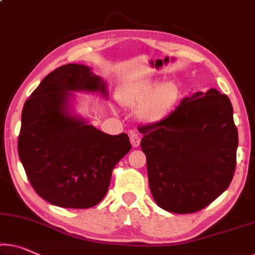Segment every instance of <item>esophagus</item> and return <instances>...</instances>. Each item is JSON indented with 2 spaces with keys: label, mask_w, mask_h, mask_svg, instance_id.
<instances>
[{
  "label": "esophagus",
  "mask_w": 255,
  "mask_h": 255,
  "mask_svg": "<svg viewBox=\"0 0 255 255\" xmlns=\"http://www.w3.org/2000/svg\"><path fill=\"white\" fill-rule=\"evenodd\" d=\"M130 141H131V144L133 147H138L140 144V136L136 134V133H132L130 135Z\"/></svg>",
  "instance_id": "esophagus-1"
}]
</instances>
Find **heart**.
<instances>
[{"instance_id":"heart-1","label":"heart","mask_w":255,"mask_h":255,"mask_svg":"<svg viewBox=\"0 0 255 255\" xmlns=\"http://www.w3.org/2000/svg\"><path fill=\"white\" fill-rule=\"evenodd\" d=\"M179 90L172 81L160 83L157 77L142 78L128 84L120 93L121 104L136 108V116L148 123L163 120L174 107L178 100Z\"/></svg>"}]
</instances>
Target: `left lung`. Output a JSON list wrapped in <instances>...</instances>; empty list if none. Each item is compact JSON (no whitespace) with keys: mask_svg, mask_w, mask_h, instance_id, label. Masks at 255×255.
I'll list each match as a JSON object with an SVG mask.
<instances>
[{"mask_svg":"<svg viewBox=\"0 0 255 255\" xmlns=\"http://www.w3.org/2000/svg\"><path fill=\"white\" fill-rule=\"evenodd\" d=\"M139 132L151 195L160 209L193 213L229 187L238 132L232 103L217 89L185 97L165 119Z\"/></svg>","mask_w":255,"mask_h":255,"instance_id":"left-lung-1","label":"left lung"}]
</instances>
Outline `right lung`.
<instances>
[{
	"label": "right lung",
	"instance_id": "1",
	"mask_svg": "<svg viewBox=\"0 0 255 255\" xmlns=\"http://www.w3.org/2000/svg\"><path fill=\"white\" fill-rule=\"evenodd\" d=\"M108 99L107 83L85 65L46 75L23 105L18 154L35 191L50 204L89 209L107 194L113 168L131 149L127 133L107 134L74 113L76 95Z\"/></svg>",
	"mask_w": 255,
	"mask_h": 255
}]
</instances>
